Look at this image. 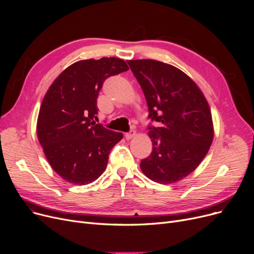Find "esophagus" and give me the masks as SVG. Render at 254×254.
<instances>
[{"label":"esophagus","mask_w":254,"mask_h":254,"mask_svg":"<svg viewBox=\"0 0 254 254\" xmlns=\"http://www.w3.org/2000/svg\"><path fill=\"white\" fill-rule=\"evenodd\" d=\"M136 136V130L135 129H131V130H129L128 132H127L126 134V139L127 140H130V139H132Z\"/></svg>","instance_id":"34e87169"}]
</instances>
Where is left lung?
Listing matches in <instances>:
<instances>
[{
  "label": "left lung",
  "instance_id": "1",
  "mask_svg": "<svg viewBox=\"0 0 254 254\" xmlns=\"http://www.w3.org/2000/svg\"><path fill=\"white\" fill-rule=\"evenodd\" d=\"M144 92L152 152L141 161L143 174L161 183H175L192 173L214 137L212 114L202 90L176 66L154 60L127 61Z\"/></svg>",
  "mask_w": 254,
  "mask_h": 254
}]
</instances>
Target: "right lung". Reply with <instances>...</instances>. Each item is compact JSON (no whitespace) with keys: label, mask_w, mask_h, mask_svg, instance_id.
I'll list each match as a JSON object with an SVG mask.
<instances>
[{"label":"right lung","mask_w":254,"mask_h":254,"mask_svg":"<svg viewBox=\"0 0 254 254\" xmlns=\"http://www.w3.org/2000/svg\"><path fill=\"white\" fill-rule=\"evenodd\" d=\"M128 70L117 58L82 60L64 69L49 86L37 120V136L51 168L76 185L96 181L113 146L123 139L96 124L97 99L105 80Z\"/></svg>","instance_id":"add662e5"}]
</instances>
